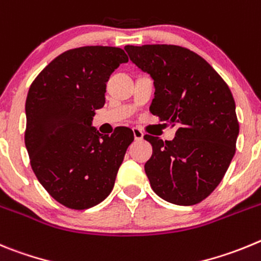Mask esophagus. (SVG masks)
<instances>
[{
    "instance_id": "esophagus-1",
    "label": "esophagus",
    "mask_w": 261,
    "mask_h": 261,
    "mask_svg": "<svg viewBox=\"0 0 261 261\" xmlns=\"http://www.w3.org/2000/svg\"><path fill=\"white\" fill-rule=\"evenodd\" d=\"M133 134H134V138H135V140H142L143 136H144L143 131L138 127L133 128Z\"/></svg>"
}]
</instances>
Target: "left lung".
I'll return each instance as SVG.
<instances>
[{"mask_svg": "<svg viewBox=\"0 0 261 261\" xmlns=\"http://www.w3.org/2000/svg\"><path fill=\"white\" fill-rule=\"evenodd\" d=\"M125 50L153 79L151 113L178 127L173 140L144 135L153 148L144 165L152 190L177 205L200 203L220 185L236 153L239 123L233 95L190 49L153 44Z\"/></svg>", "mask_w": 261, "mask_h": 261, "instance_id": "8db88e82", "label": "left lung"}]
</instances>
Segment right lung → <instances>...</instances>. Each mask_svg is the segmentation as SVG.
Returning <instances> with one entry per match:
<instances>
[{
    "mask_svg": "<svg viewBox=\"0 0 261 261\" xmlns=\"http://www.w3.org/2000/svg\"><path fill=\"white\" fill-rule=\"evenodd\" d=\"M128 61L121 48L82 46L56 57L32 82L25 100L24 143L39 182L62 205L87 210L112 192L128 127L102 135L92 127L105 104L107 82Z\"/></svg>",
    "mask_w": 261,
    "mask_h": 261,
    "instance_id": "1",
    "label": "right lung"
}]
</instances>
